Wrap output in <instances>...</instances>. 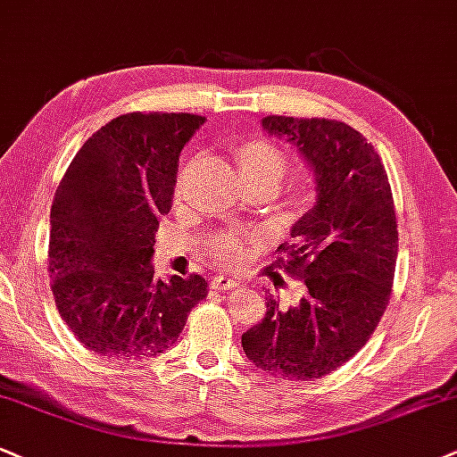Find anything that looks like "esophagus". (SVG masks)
<instances>
[{
	"label": "esophagus",
	"instance_id": "esophagus-1",
	"mask_svg": "<svg viewBox=\"0 0 457 457\" xmlns=\"http://www.w3.org/2000/svg\"><path fill=\"white\" fill-rule=\"evenodd\" d=\"M210 286H212V290L224 292V290L237 288V281H235L233 278H228V275H213V278L210 279Z\"/></svg>",
	"mask_w": 457,
	"mask_h": 457
}]
</instances>
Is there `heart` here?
Wrapping results in <instances>:
<instances>
[{
    "label": "heart",
    "instance_id": "heart-1",
    "mask_svg": "<svg viewBox=\"0 0 457 457\" xmlns=\"http://www.w3.org/2000/svg\"><path fill=\"white\" fill-rule=\"evenodd\" d=\"M237 171L250 188H275L279 179L284 178L288 169V156L286 152L267 139H250L237 145L233 152ZM182 193V173L176 182V195ZM313 196L312 178L296 176L290 179L288 186V203L295 210L305 207ZM254 244V235L237 233V230H227L218 233L216 237L207 241V256L220 267H239L247 258V250Z\"/></svg>",
    "mask_w": 457,
    "mask_h": 457
}]
</instances>
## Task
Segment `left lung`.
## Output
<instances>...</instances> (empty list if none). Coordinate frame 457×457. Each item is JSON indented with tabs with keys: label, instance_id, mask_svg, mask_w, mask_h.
I'll list each match as a JSON object with an SVG mask.
<instances>
[{
	"label": "left lung",
	"instance_id": "left-lung-1",
	"mask_svg": "<svg viewBox=\"0 0 457 457\" xmlns=\"http://www.w3.org/2000/svg\"><path fill=\"white\" fill-rule=\"evenodd\" d=\"M315 173V203L281 244L279 269L305 286L298 305L267 298L262 322L241 337L250 362L269 375L313 381L353 358L370 339L387 301L398 254L392 188L373 145L341 120L262 118Z\"/></svg>",
	"mask_w": 457,
	"mask_h": 457
}]
</instances>
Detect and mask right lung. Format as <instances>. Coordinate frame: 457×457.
<instances>
[{
	"label": "right lung",
	"instance_id": "right-lung-1",
	"mask_svg": "<svg viewBox=\"0 0 457 457\" xmlns=\"http://www.w3.org/2000/svg\"><path fill=\"white\" fill-rule=\"evenodd\" d=\"M205 116L131 112L84 142L50 210L48 275L56 309L105 358L159 356L207 296L201 275L154 279L152 245L171 210L179 152Z\"/></svg>",
	"mask_w": 457,
	"mask_h": 457
}]
</instances>
